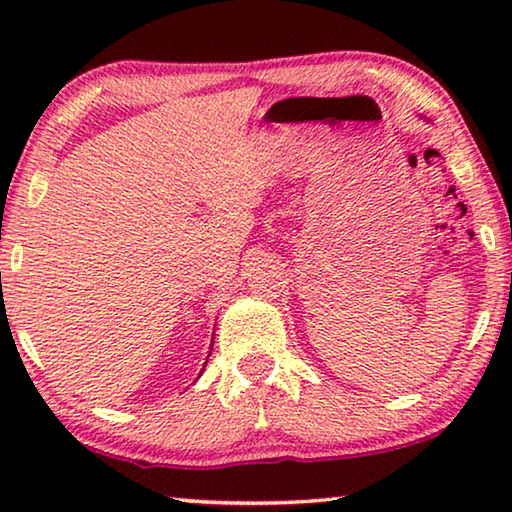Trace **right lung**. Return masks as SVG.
Listing matches in <instances>:
<instances>
[{
    "label": "right lung",
    "mask_w": 512,
    "mask_h": 512,
    "mask_svg": "<svg viewBox=\"0 0 512 512\" xmlns=\"http://www.w3.org/2000/svg\"><path fill=\"white\" fill-rule=\"evenodd\" d=\"M205 363H207V361H205Z\"/></svg>",
    "instance_id": "right-lung-1"
}]
</instances>
